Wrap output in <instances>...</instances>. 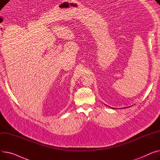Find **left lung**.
Wrapping results in <instances>:
<instances>
[{
  "label": "left lung",
  "mask_w": 160,
  "mask_h": 160,
  "mask_svg": "<svg viewBox=\"0 0 160 160\" xmlns=\"http://www.w3.org/2000/svg\"><path fill=\"white\" fill-rule=\"evenodd\" d=\"M106 106H107V107H109V106H108V105H106ZM110 108H113V109H116L115 108H112V107H110ZM126 108V107H125V108ZM117 109H118V108H117Z\"/></svg>",
  "instance_id": "1"
}]
</instances>
